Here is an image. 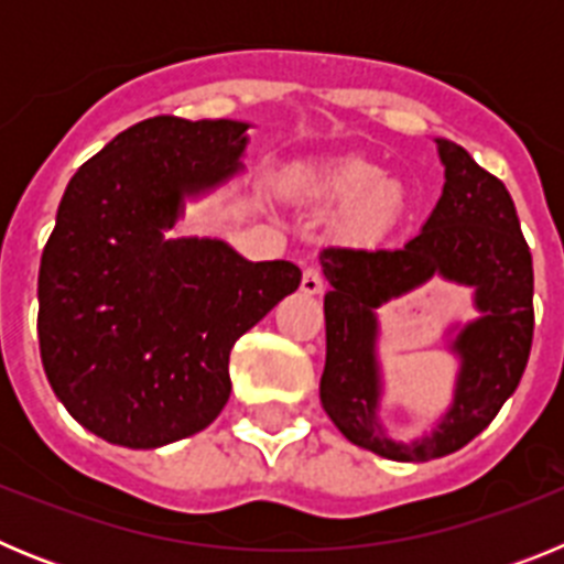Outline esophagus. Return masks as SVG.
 Returning <instances> with one entry per match:
<instances>
[{
    "label": "esophagus",
    "mask_w": 564,
    "mask_h": 564,
    "mask_svg": "<svg viewBox=\"0 0 564 564\" xmlns=\"http://www.w3.org/2000/svg\"><path fill=\"white\" fill-rule=\"evenodd\" d=\"M322 288H325V276H322V271L318 268H305V276H302V291L305 293H322Z\"/></svg>",
    "instance_id": "esophagus-1"
}]
</instances>
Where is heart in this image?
<instances>
[{
  "label": "heart",
  "mask_w": 564,
  "mask_h": 564,
  "mask_svg": "<svg viewBox=\"0 0 564 564\" xmlns=\"http://www.w3.org/2000/svg\"><path fill=\"white\" fill-rule=\"evenodd\" d=\"M293 186L325 203L355 206L364 231H381L401 212V188L387 183V174L364 158H336L327 163H305L293 169Z\"/></svg>",
  "instance_id": "1"
}]
</instances>
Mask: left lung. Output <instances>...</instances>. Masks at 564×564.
Instances as JSON below:
<instances>
[{
  "label": "left lung",
  "instance_id": "1",
  "mask_svg": "<svg viewBox=\"0 0 564 564\" xmlns=\"http://www.w3.org/2000/svg\"><path fill=\"white\" fill-rule=\"evenodd\" d=\"M435 143L446 183L417 237L401 248L327 246L318 253L330 282L322 406L347 441L401 463L435 460L475 441L514 395L534 338V262L511 194L466 149L446 138ZM432 275L475 286L481 316L453 343L462 372L451 412L432 436L398 444L377 421L375 311Z\"/></svg>",
  "mask_w": 564,
  "mask_h": 564
}]
</instances>
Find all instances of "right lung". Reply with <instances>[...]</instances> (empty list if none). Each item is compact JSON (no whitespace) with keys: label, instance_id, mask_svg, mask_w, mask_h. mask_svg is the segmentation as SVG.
Listing matches in <instances>:
<instances>
[{"label":"right lung","instance_id":"1","mask_svg":"<svg viewBox=\"0 0 564 564\" xmlns=\"http://www.w3.org/2000/svg\"><path fill=\"white\" fill-rule=\"evenodd\" d=\"M248 123L158 115L115 134L67 183L39 268L44 372L84 430L158 449L206 430L228 358L302 271L223 239L166 237L186 197L242 169Z\"/></svg>","mask_w":564,"mask_h":564}]
</instances>
